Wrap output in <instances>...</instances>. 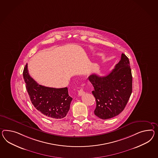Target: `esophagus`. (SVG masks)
<instances>
[{
    "label": "esophagus",
    "instance_id": "esophagus-1",
    "mask_svg": "<svg viewBox=\"0 0 158 158\" xmlns=\"http://www.w3.org/2000/svg\"><path fill=\"white\" fill-rule=\"evenodd\" d=\"M83 85H82V87L78 91V95H79V96H82V95H83V94H85V91H84V89H83Z\"/></svg>",
    "mask_w": 158,
    "mask_h": 158
}]
</instances>
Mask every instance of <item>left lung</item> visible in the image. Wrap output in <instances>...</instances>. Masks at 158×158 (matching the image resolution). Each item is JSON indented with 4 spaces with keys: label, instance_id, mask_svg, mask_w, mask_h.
<instances>
[{
    "label": "left lung",
    "instance_id": "8db88e82",
    "mask_svg": "<svg viewBox=\"0 0 158 158\" xmlns=\"http://www.w3.org/2000/svg\"><path fill=\"white\" fill-rule=\"evenodd\" d=\"M88 80L94 87L92 94L96 101L95 115L106 120L121 113L132 91V76L128 58L123 53L120 61L108 75L100 77L92 74Z\"/></svg>",
    "mask_w": 158,
    "mask_h": 158
}]
</instances>
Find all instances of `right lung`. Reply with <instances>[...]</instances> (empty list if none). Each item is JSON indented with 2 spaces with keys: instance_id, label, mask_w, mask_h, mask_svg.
Masks as SVG:
<instances>
[{
  "instance_id": "obj_1",
  "label": "right lung",
  "mask_w": 158,
  "mask_h": 158,
  "mask_svg": "<svg viewBox=\"0 0 158 158\" xmlns=\"http://www.w3.org/2000/svg\"><path fill=\"white\" fill-rule=\"evenodd\" d=\"M23 76L30 100L39 112L53 119H61L66 116L73 99L69 96L67 87L54 88L39 85L29 75L27 64Z\"/></svg>"
}]
</instances>
